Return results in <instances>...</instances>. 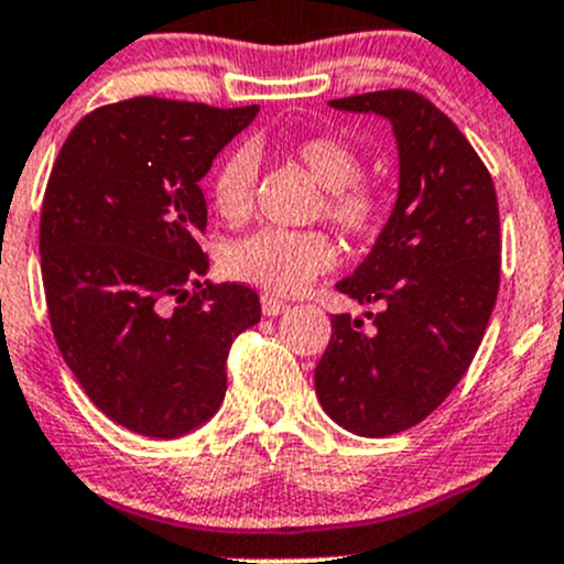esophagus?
Instances as JSON below:
<instances>
[{
	"label": "esophagus",
	"mask_w": 564,
	"mask_h": 564,
	"mask_svg": "<svg viewBox=\"0 0 564 564\" xmlns=\"http://www.w3.org/2000/svg\"><path fill=\"white\" fill-rule=\"evenodd\" d=\"M289 308L286 300L275 297V294H261V312L267 314V317H278V314H283Z\"/></svg>",
	"instance_id": "obj_1"
}]
</instances>
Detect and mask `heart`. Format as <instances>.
<instances>
[{
  "instance_id": "obj_1",
  "label": "heart",
  "mask_w": 564,
  "mask_h": 564,
  "mask_svg": "<svg viewBox=\"0 0 564 564\" xmlns=\"http://www.w3.org/2000/svg\"><path fill=\"white\" fill-rule=\"evenodd\" d=\"M294 158L323 186L317 214L334 223L345 239L367 241L383 223V197L361 181V155L336 135H308L294 144ZM256 158L234 150L210 172L208 197L228 225H241L256 203ZM336 264V245L325 230H256L225 250L223 267L234 281L267 292L292 294Z\"/></svg>"
}]
</instances>
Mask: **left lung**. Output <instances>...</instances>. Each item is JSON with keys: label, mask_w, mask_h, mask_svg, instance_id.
Returning <instances> with one entry per match:
<instances>
[{"label": "left lung", "mask_w": 564, "mask_h": 564, "mask_svg": "<svg viewBox=\"0 0 564 564\" xmlns=\"http://www.w3.org/2000/svg\"><path fill=\"white\" fill-rule=\"evenodd\" d=\"M387 116L401 188L365 264L339 283L372 319L330 317L314 387L330 420L359 436H392L440 406L470 367L501 286V219L489 170L459 128L409 88L330 99Z\"/></svg>", "instance_id": "1"}]
</instances>
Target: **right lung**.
<instances>
[{"label":"right lung","mask_w":564,"mask_h":564,"mask_svg":"<svg viewBox=\"0 0 564 564\" xmlns=\"http://www.w3.org/2000/svg\"><path fill=\"white\" fill-rule=\"evenodd\" d=\"M256 113L122 99L83 116L52 166L39 239L52 334L94 406L135 434L203 425L230 345L261 319L250 286L199 283V181Z\"/></svg>","instance_id":"right-lung-1"}]
</instances>
